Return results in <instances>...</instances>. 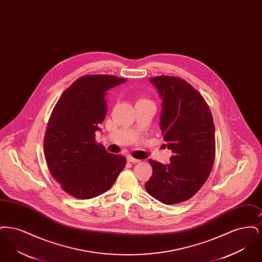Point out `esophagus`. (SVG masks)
<instances>
[{
  "instance_id": "obj_1",
  "label": "esophagus",
  "mask_w": 262,
  "mask_h": 262,
  "mask_svg": "<svg viewBox=\"0 0 262 262\" xmlns=\"http://www.w3.org/2000/svg\"><path fill=\"white\" fill-rule=\"evenodd\" d=\"M126 159H127V161H128V162L135 163V164L140 162V160L134 158V157H133V156H130V155H128V156L126 157Z\"/></svg>"
}]
</instances>
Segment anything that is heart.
<instances>
[{"label": "heart", "instance_id": "1", "mask_svg": "<svg viewBox=\"0 0 262 262\" xmlns=\"http://www.w3.org/2000/svg\"><path fill=\"white\" fill-rule=\"evenodd\" d=\"M144 101H149V100L146 99V98H139L137 100V102H144Z\"/></svg>", "mask_w": 262, "mask_h": 262}]
</instances>
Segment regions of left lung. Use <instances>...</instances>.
I'll use <instances>...</instances> for the list:
<instances>
[{
	"instance_id": "obj_1",
	"label": "left lung",
	"mask_w": 262,
	"mask_h": 262,
	"mask_svg": "<svg viewBox=\"0 0 262 262\" xmlns=\"http://www.w3.org/2000/svg\"><path fill=\"white\" fill-rule=\"evenodd\" d=\"M162 97L160 125L170 164L149 159L152 176L145 184L151 196L165 204L192 198L206 182L215 159V127L211 111L200 92L185 79L150 77Z\"/></svg>"
}]
</instances>
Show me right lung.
I'll list each match as a JSON object with an SVG mask.
<instances>
[{"mask_svg":"<svg viewBox=\"0 0 262 262\" xmlns=\"http://www.w3.org/2000/svg\"><path fill=\"white\" fill-rule=\"evenodd\" d=\"M126 79L115 75L77 78L56 103L44 137V154L54 179L78 200L110 189L125 168V156L109 153L95 140L106 116L105 93Z\"/></svg>","mask_w":262,"mask_h":262,"instance_id":"right-lung-1","label":"right lung"}]
</instances>
